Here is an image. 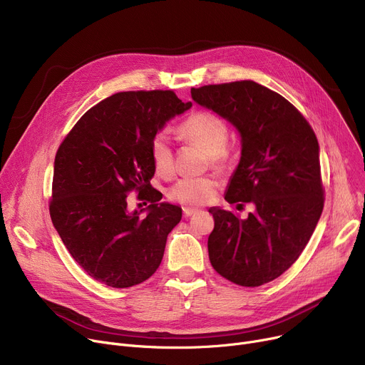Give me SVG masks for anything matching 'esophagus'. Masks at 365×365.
I'll list each match as a JSON object with an SVG mask.
<instances>
[{"label":"esophagus","instance_id":"1","mask_svg":"<svg viewBox=\"0 0 365 365\" xmlns=\"http://www.w3.org/2000/svg\"><path fill=\"white\" fill-rule=\"evenodd\" d=\"M197 211H198L197 208H189V207H185V208H183V215H185V217H190V215L195 214Z\"/></svg>","mask_w":365,"mask_h":365}]
</instances>
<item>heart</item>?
<instances>
[{
    "mask_svg": "<svg viewBox=\"0 0 365 365\" xmlns=\"http://www.w3.org/2000/svg\"><path fill=\"white\" fill-rule=\"evenodd\" d=\"M178 132L182 139L208 154V161L212 167L223 164L229 129L220 115L211 111H195L183 121ZM150 154L160 176L167 178L172 175L173 151L165 135H157L151 140ZM214 190L215 182L211 178H186L168 189V198L183 205H202L212 198Z\"/></svg>",
    "mask_w": 365,
    "mask_h": 365,
    "instance_id": "heart-1",
    "label": "heart"
}]
</instances>
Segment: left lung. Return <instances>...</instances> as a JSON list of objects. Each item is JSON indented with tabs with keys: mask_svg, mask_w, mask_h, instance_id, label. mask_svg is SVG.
Listing matches in <instances>:
<instances>
[{
	"mask_svg": "<svg viewBox=\"0 0 365 365\" xmlns=\"http://www.w3.org/2000/svg\"><path fill=\"white\" fill-rule=\"evenodd\" d=\"M192 100L237 130L240 160L225 200L252 202L247 218L208 211V255L225 279L255 287L292 265L323 211L320 147L304 115L277 92L252 81L192 88Z\"/></svg>",
	"mask_w": 365,
	"mask_h": 365,
	"instance_id": "8db88e82",
	"label": "left lung"
}]
</instances>
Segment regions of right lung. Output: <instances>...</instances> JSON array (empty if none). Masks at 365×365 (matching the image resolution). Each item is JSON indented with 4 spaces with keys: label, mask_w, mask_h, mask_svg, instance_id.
Returning <instances> with one entry per match:
<instances>
[{
    "label": "right lung",
    "mask_w": 365,
    "mask_h": 365,
    "mask_svg": "<svg viewBox=\"0 0 365 365\" xmlns=\"http://www.w3.org/2000/svg\"><path fill=\"white\" fill-rule=\"evenodd\" d=\"M190 107L173 91L118 92L88 110L60 145L51 220L92 279L130 287L157 272L182 208L161 202V192L151 186L150 147L168 120ZM132 188L152 202L147 209L127 210Z\"/></svg>",
    "instance_id": "add662e5"
}]
</instances>
